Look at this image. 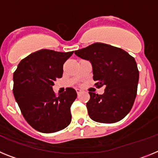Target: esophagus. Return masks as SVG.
Wrapping results in <instances>:
<instances>
[{"label": "esophagus", "mask_w": 158, "mask_h": 158, "mask_svg": "<svg viewBox=\"0 0 158 158\" xmlns=\"http://www.w3.org/2000/svg\"><path fill=\"white\" fill-rule=\"evenodd\" d=\"M76 92L77 93V95H79L81 93V90L80 89H76Z\"/></svg>", "instance_id": "34e87169"}]
</instances>
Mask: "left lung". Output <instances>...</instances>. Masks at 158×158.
Segmentation results:
<instances>
[{
	"label": "left lung",
	"instance_id": "obj_1",
	"mask_svg": "<svg viewBox=\"0 0 158 158\" xmlns=\"http://www.w3.org/2000/svg\"><path fill=\"white\" fill-rule=\"evenodd\" d=\"M91 62L95 85L105 86L104 93L89 92V117L98 123L120 121L132 108L137 95L139 72L135 58L123 49L96 43L74 52Z\"/></svg>",
	"mask_w": 158,
	"mask_h": 158
}]
</instances>
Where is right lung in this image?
I'll use <instances>...</instances> for the list:
<instances>
[{"instance_id":"1","label":"right lung","mask_w":158,"mask_h":158,"mask_svg":"<svg viewBox=\"0 0 158 158\" xmlns=\"http://www.w3.org/2000/svg\"><path fill=\"white\" fill-rule=\"evenodd\" d=\"M73 53L43 49L21 60L13 74V94L22 115L36 131L54 133L71 122L70 107L77 98L72 88L56 96L52 86L63 73V64Z\"/></svg>"}]
</instances>
